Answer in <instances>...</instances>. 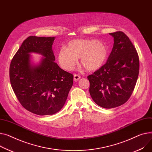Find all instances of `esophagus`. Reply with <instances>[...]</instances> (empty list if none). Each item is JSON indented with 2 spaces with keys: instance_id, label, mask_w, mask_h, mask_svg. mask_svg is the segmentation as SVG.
<instances>
[{
  "instance_id": "obj_1",
  "label": "esophagus",
  "mask_w": 152,
  "mask_h": 152,
  "mask_svg": "<svg viewBox=\"0 0 152 152\" xmlns=\"http://www.w3.org/2000/svg\"><path fill=\"white\" fill-rule=\"evenodd\" d=\"M80 78V76L79 75H74V80L75 81H77Z\"/></svg>"
}]
</instances>
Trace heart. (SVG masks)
<instances>
[{
    "label": "heart",
    "mask_w": 152,
    "mask_h": 152,
    "mask_svg": "<svg viewBox=\"0 0 152 152\" xmlns=\"http://www.w3.org/2000/svg\"><path fill=\"white\" fill-rule=\"evenodd\" d=\"M108 54V46L102 41L76 39L69 42L66 49L60 50L58 60L64 69L70 71L80 58V64L83 68L88 72H94L103 65Z\"/></svg>",
    "instance_id": "heart-1"
}]
</instances>
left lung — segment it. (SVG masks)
Wrapping results in <instances>:
<instances>
[{"label":"left lung","instance_id":"1","mask_svg":"<svg viewBox=\"0 0 152 152\" xmlns=\"http://www.w3.org/2000/svg\"><path fill=\"white\" fill-rule=\"evenodd\" d=\"M114 46L106 63L87 76L91 97L98 106L114 108L125 103L132 94L139 75L136 49L123 32L109 34Z\"/></svg>","mask_w":152,"mask_h":152}]
</instances>
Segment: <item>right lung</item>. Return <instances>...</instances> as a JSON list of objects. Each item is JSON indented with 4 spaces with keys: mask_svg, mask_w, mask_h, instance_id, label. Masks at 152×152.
I'll use <instances>...</instances> for the list:
<instances>
[{
    "mask_svg": "<svg viewBox=\"0 0 152 152\" xmlns=\"http://www.w3.org/2000/svg\"><path fill=\"white\" fill-rule=\"evenodd\" d=\"M55 37L30 36L13 57L10 79L20 103L39 115H53L64 106L73 83V75L60 68L52 46ZM41 54L38 65L31 62L29 54Z\"/></svg>",
    "mask_w": 152,
    "mask_h": 152,
    "instance_id": "add662e5",
    "label": "right lung"
}]
</instances>
